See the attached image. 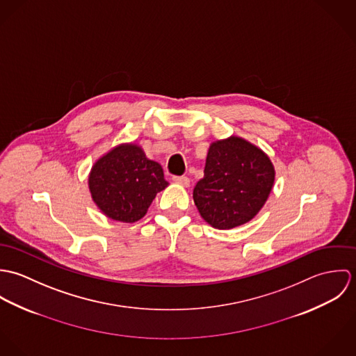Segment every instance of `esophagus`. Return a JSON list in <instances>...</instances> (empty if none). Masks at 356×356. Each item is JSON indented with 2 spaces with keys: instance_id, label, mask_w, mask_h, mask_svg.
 I'll return each instance as SVG.
<instances>
[{
  "instance_id": "1",
  "label": "esophagus",
  "mask_w": 356,
  "mask_h": 356,
  "mask_svg": "<svg viewBox=\"0 0 356 356\" xmlns=\"http://www.w3.org/2000/svg\"><path fill=\"white\" fill-rule=\"evenodd\" d=\"M172 181H174L175 184L184 186V188H188V186L191 185V179H189L188 177H174Z\"/></svg>"
}]
</instances>
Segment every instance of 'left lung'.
I'll list each match as a JSON object with an SVG mask.
<instances>
[{"mask_svg":"<svg viewBox=\"0 0 356 356\" xmlns=\"http://www.w3.org/2000/svg\"><path fill=\"white\" fill-rule=\"evenodd\" d=\"M274 179L270 157L250 141L232 136L209 145L193 200L212 227L233 229L254 219L268 199Z\"/></svg>","mask_w":356,"mask_h":356,"instance_id":"8db88e82","label":"left lung"}]
</instances>
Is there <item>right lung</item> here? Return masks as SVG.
Instances as JSON below:
<instances>
[{
    "mask_svg": "<svg viewBox=\"0 0 356 356\" xmlns=\"http://www.w3.org/2000/svg\"><path fill=\"white\" fill-rule=\"evenodd\" d=\"M93 202L109 219L134 223L145 216L168 182L157 161L137 144H120L102 156L89 174Z\"/></svg>",
    "mask_w": 356,
    "mask_h": 356,
    "instance_id": "1",
    "label": "right lung"
}]
</instances>
